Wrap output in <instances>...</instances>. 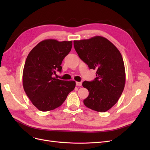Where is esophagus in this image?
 Instances as JSON below:
<instances>
[{"label": "esophagus", "instance_id": "1", "mask_svg": "<svg viewBox=\"0 0 150 150\" xmlns=\"http://www.w3.org/2000/svg\"><path fill=\"white\" fill-rule=\"evenodd\" d=\"M76 86H82V83H81V82H76Z\"/></svg>", "mask_w": 150, "mask_h": 150}]
</instances>
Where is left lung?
<instances>
[{
	"mask_svg": "<svg viewBox=\"0 0 150 150\" xmlns=\"http://www.w3.org/2000/svg\"><path fill=\"white\" fill-rule=\"evenodd\" d=\"M74 47L89 69H96L94 80L83 83L89 91L84 105L98 112L107 111L118 101L125 85V68L120 52L101 36L74 40Z\"/></svg>",
	"mask_w": 150,
	"mask_h": 150,
	"instance_id": "left-lung-1",
	"label": "left lung"
}]
</instances>
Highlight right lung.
<instances>
[{
  "label": "right lung",
  "instance_id": "add662e5",
  "mask_svg": "<svg viewBox=\"0 0 150 150\" xmlns=\"http://www.w3.org/2000/svg\"><path fill=\"white\" fill-rule=\"evenodd\" d=\"M72 45V41L46 39L36 45L27 57L22 76L23 87L32 103L40 111L59 107L75 88L74 81L54 77L56 71H61L62 61L71 51Z\"/></svg>",
  "mask_w": 150,
  "mask_h": 150
}]
</instances>
